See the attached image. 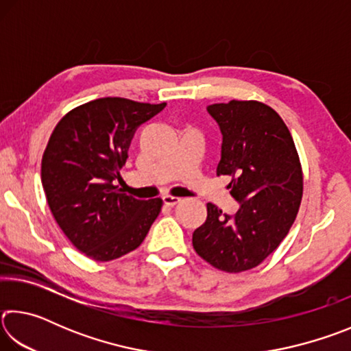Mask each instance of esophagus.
Here are the masks:
<instances>
[{"label": "esophagus", "instance_id": "esophagus-1", "mask_svg": "<svg viewBox=\"0 0 351 351\" xmlns=\"http://www.w3.org/2000/svg\"><path fill=\"white\" fill-rule=\"evenodd\" d=\"M162 201H164V204H165V206H175V204L180 203L181 198H178V197H171V195H164V197H162Z\"/></svg>", "mask_w": 351, "mask_h": 351}]
</instances>
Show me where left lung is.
<instances>
[{
    "mask_svg": "<svg viewBox=\"0 0 351 351\" xmlns=\"http://www.w3.org/2000/svg\"><path fill=\"white\" fill-rule=\"evenodd\" d=\"M223 133L217 175H229L235 215L207 204L204 224L192 237L201 258L219 271H249L288 235L304 195V173L293 136L271 106L230 100L207 106Z\"/></svg>",
    "mask_w": 351,
    "mask_h": 351,
    "instance_id": "1",
    "label": "left lung"
}]
</instances>
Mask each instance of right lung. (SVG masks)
Instances as JSON below:
<instances>
[{
    "label": "right lung",
    "instance_id": "right-lung-1",
    "mask_svg": "<svg viewBox=\"0 0 351 351\" xmlns=\"http://www.w3.org/2000/svg\"><path fill=\"white\" fill-rule=\"evenodd\" d=\"M165 104L104 97L66 112L41 159L49 209L68 240L86 257L110 261L141 246L162 207L136 199L112 184L128 158L133 134Z\"/></svg>",
    "mask_w": 351,
    "mask_h": 351
}]
</instances>
